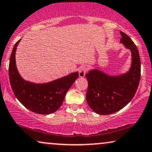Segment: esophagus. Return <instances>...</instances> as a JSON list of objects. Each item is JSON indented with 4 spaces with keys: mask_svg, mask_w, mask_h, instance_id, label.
Masks as SVG:
<instances>
[{
    "mask_svg": "<svg viewBox=\"0 0 152 152\" xmlns=\"http://www.w3.org/2000/svg\"><path fill=\"white\" fill-rule=\"evenodd\" d=\"M88 71V68L86 66H82L81 69L78 71V75H79L80 78H83L85 76V74Z\"/></svg>",
    "mask_w": 152,
    "mask_h": 152,
    "instance_id": "34e87169",
    "label": "esophagus"
}]
</instances>
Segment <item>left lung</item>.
<instances>
[{"label": "left lung", "mask_w": 152, "mask_h": 152, "mask_svg": "<svg viewBox=\"0 0 152 152\" xmlns=\"http://www.w3.org/2000/svg\"><path fill=\"white\" fill-rule=\"evenodd\" d=\"M120 34V42L132 52V65L129 71L112 76L95 69L86 74L88 84L86 102L98 114H111L123 109L133 99L139 84L141 61L139 50L129 36L122 31Z\"/></svg>", "instance_id": "8db88e82"}]
</instances>
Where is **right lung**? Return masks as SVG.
I'll return each mask as SVG.
<instances>
[{
    "instance_id": "1",
    "label": "right lung",
    "mask_w": 152,
    "mask_h": 152,
    "mask_svg": "<svg viewBox=\"0 0 152 152\" xmlns=\"http://www.w3.org/2000/svg\"><path fill=\"white\" fill-rule=\"evenodd\" d=\"M20 39L13 46L9 63V79L15 97L33 112L50 114L62 105L68 90L78 77V72L71 74L54 81L36 83L26 81L19 74L15 64V51Z\"/></svg>"
}]
</instances>
